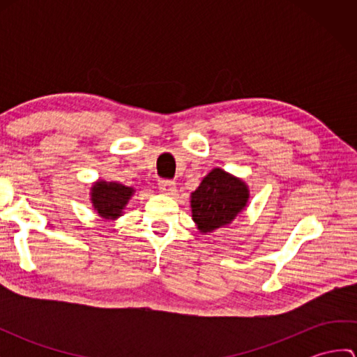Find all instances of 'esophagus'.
I'll list each match as a JSON object with an SVG mask.
<instances>
[{
    "mask_svg": "<svg viewBox=\"0 0 357 357\" xmlns=\"http://www.w3.org/2000/svg\"><path fill=\"white\" fill-rule=\"evenodd\" d=\"M158 185H159V190L167 195H174V192H176V184H174V181L172 179H161L158 183Z\"/></svg>",
    "mask_w": 357,
    "mask_h": 357,
    "instance_id": "obj_1",
    "label": "esophagus"
}]
</instances>
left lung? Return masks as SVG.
I'll list each match as a JSON object with an SVG mask.
<instances>
[{"label":"left lung","instance_id":"1","mask_svg":"<svg viewBox=\"0 0 357 357\" xmlns=\"http://www.w3.org/2000/svg\"><path fill=\"white\" fill-rule=\"evenodd\" d=\"M248 190L244 183L215 169L192 193L193 221L201 231H211L229 224L245 207Z\"/></svg>","mask_w":357,"mask_h":357}]
</instances>
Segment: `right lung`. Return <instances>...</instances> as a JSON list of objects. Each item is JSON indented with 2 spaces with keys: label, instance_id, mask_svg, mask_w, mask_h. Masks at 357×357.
<instances>
[{
  "label": "right lung",
  "instance_id": "1",
  "mask_svg": "<svg viewBox=\"0 0 357 357\" xmlns=\"http://www.w3.org/2000/svg\"><path fill=\"white\" fill-rule=\"evenodd\" d=\"M133 188L116 183H102L100 181L92 188L93 206L102 218H116L121 215L127 201L130 199Z\"/></svg>",
  "mask_w": 357,
  "mask_h": 357
}]
</instances>
